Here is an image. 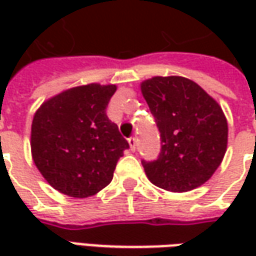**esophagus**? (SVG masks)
Listing matches in <instances>:
<instances>
[{"mask_svg":"<svg viewBox=\"0 0 256 256\" xmlns=\"http://www.w3.org/2000/svg\"><path fill=\"white\" fill-rule=\"evenodd\" d=\"M128 145H130V150H136V148H137V138H134V137H132V138H128Z\"/></svg>","mask_w":256,"mask_h":256,"instance_id":"esophagus-1","label":"esophagus"}]
</instances>
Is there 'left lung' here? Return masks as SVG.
Instances as JSON below:
<instances>
[{
	"label": "left lung",
	"mask_w": 256,
	"mask_h": 256,
	"mask_svg": "<svg viewBox=\"0 0 256 256\" xmlns=\"http://www.w3.org/2000/svg\"><path fill=\"white\" fill-rule=\"evenodd\" d=\"M162 140L159 158L142 160L150 182L170 192H188L212 177L228 148V120L220 106L184 76L141 82Z\"/></svg>",
	"instance_id": "1"
}]
</instances>
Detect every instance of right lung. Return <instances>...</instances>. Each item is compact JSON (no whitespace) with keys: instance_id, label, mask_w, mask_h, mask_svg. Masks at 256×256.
Masks as SVG:
<instances>
[{"instance_id":"add662e5","label":"right lung","mask_w":256,"mask_h":256,"mask_svg":"<svg viewBox=\"0 0 256 256\" xmlns=\"http://www.w3.org/2000/svg\"><path fill=\"white\" fill-rule=\"evenodd\" d=\"M116 84L71 88L44 101L31 124V156L48 184L70 198H89L112 181L128 142L106 116Z\"/></svg>"}]
</instances>
